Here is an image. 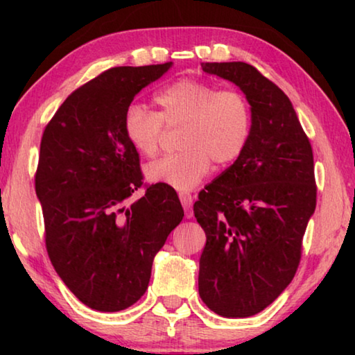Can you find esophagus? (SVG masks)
Segmentation results:
<instances>
[{"label": "esophagus", "instance_id": "34e87169", "mask_svg": "<svg viewBox=\"0 0 355 355\" xmlns=\"http://www.w3.org/2000/svg\"><path fill=\"white\" fill-rule=\"evenodd\" d=\"M178 197H180V202H182V205L184 208L186 218L191 219L192 218V196L189 194V192H180Z\"/></svg>", "mask_w": 355, "mask_h": 355}]
</instances>
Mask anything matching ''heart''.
Instances as JSON below:
<instances>
[{
    "label": "heart",
    "mask_w": 355,
    "mask_h": 355,
    "mask_svg": "<svg viewBox=\"0 0 355 355\" xmlns=\"http://www.w3.org/2000/svg\"><path fill=\"white\" fill-rule=\"evenodd\" d=\"M158 111L131 105L125 111L123 133L144 156L158 153L166 128H182V152L156 159L146 167L148 180L180 191L192 189L211 163L227 166L244 152L252 131L248 97L233 89L183 78L155 94Z\"/></svg>",
    "instance_id": "b5f03b06"
}]
</instances>
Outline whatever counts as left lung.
Masks as SVG:
<instances>
[{"label":"left lung","instance_id":"1","mask_svg":"<svg viewBox=\"0 0 355 355\" xmlns=\"http://www.w3.org/2000/svg\"><path fill=\"white\" fill-rule=\"evenodd\" d=\"M203 71L241 89L252 110L248 146L199 192L205 230L199 294L214 313H260L290 285L316 207L313 150L279 86L245 62H203Z\"/></svg>","mask_w":355,"mask_h":355}]
</instances>
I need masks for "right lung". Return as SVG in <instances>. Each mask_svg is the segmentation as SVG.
Here are the masks:
<instances>
[{"instance_id":"1","label":"right lung","mask_w":355,"mask_h":355,"mask_svg":"<svg viewBox=\"0 0 355 355\" xmlns=\"http://www.w3.org/2000/svg\"><path fill=\"white\" fill-rule=\"evenodd\" d=\"M171 65L103 71L69 95L42 135L35 194L48 257L94 310L120 311L141 299L156 252L184 216L173 188L144 184L139 153L123 133L136 94ZM141 187L146 196L130 202Z\"/></svg>"}]
</instances>
